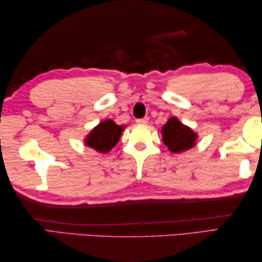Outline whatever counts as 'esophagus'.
I'll return each mask as SVG.
<instances>
[{
    "instance_id": "esophagus-1",
    "label": "esophagus",
    "mask_w": 262,
    "mask_h": 262,
    "mask_svg": "<svg viewBox=\"0 0 262 262\" xmlns=\"http://www.w3.org/2000/svg\"><path fill=\"white\" fill-rule=\"evenodd\" d=\"M136 122L140 125H146L148 122V118L147 117H144V118H138V119H136Z\"/></svg>"
}]
</instances>
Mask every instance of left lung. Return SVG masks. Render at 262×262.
Returning a JSON list of instances; mask_svg holds the SVG:
<instances>
[{"mask_svg": "<svg viewBox=\"0 0 262 262\" xmlns=\"http://www.w3.org/2000/svg\"><path fill=\"white\" fill-rule=\"evenodd\" d=\"M197 135L174 117H172L163 126L162 141L173 153L183 152L191 148L196 142Z\"/></svg>", "mask_w": 262, "mask_h": 262, "instance_id": "obj_1", "label": "left lung"}]
</instances>
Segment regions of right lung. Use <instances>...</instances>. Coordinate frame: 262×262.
Here are the masks:
<instances>
[{"label": "right lung", "mask_w": 262, "mask_h": 262, "mask_svg": "<svg viewBox=\"0 0 262 262\" xmlns=\"http://www.w3.org/2000/svg\"><path fill=\"white\" fill-rule=\"evenodd\" d=\"M124 126H118L113 120H104L93 128V130L85 138L88 146L100 153H107L119 141Z\"/></svg>", "instance_id": "1"}]
</instances>
